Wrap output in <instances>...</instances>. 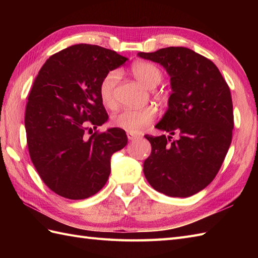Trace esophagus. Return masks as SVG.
<instances>
[{
    "instance_id": "obj_1",
    "label": "esophagus",
    "mask_w": 258,
    "mask_h": 258,
    "mask_svg": "<svg viewBox=\"0 0 258 258\" xmlns=\"http://www.w3.org/2000/svg\"><path fill=\"white\" fill-rule=\"evenodd\" d=\"M127 139L130 141H136V140L141 139V136L138 135V134H135V133H132V132H127Z\"/></svg>"
}]
</instances>
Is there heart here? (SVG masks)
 I'll return each instance as SVG.
<instances>
[{"instance_id":"heart-1","label":"heart","mask_w":258,"mask_h":258,"mask_svg":"<svg viewBox=\"0 0 258 258\" xmlns=\"http://www.w3.org/2000/svg\"><path fill=\"white\" fill-rule=\"evenodd\" d=\"M131 71H132L135 79H138L142 84L149 87V89H154L162 80L161 70L156 65L149 62H135L131 68ZM119 78L120 74L118 71L114 70L108 72L101 81L98 92H100L102 103L106 107L112 108L116 104L115 91H116ZM156 115V109L153 106H146L143 108H125L113 117V124L119 128L127 131V132L140 133L154 122Z\"/></svg>"}]
</instances>
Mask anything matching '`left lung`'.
I'll list each match as a JSON object with an SVG mask.
<instances>
[{"label": "left lung", "instance_id": "left-lung-1", "mask_svg": "<svg viewBox=\"0 0 258 258\" xmlns=\"http://www.w3.org/2000/svg\"><path fill=\"white\" fill-rule=\"evenodd\" d=\"M138 55L160 63L171 78L168 108L155 127L179 136L174 141L172 136H145L152 153L144 162V175L160 193L191 196L216 176L231 145V91L216 65L187 47Z\"/></svg>", "mask_w": 258, "mask_h": 258}]
</instances>
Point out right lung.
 <instances>
[{"instance_id":"add662e5","label":"right lung","mask_w":258,"mask_h":258,"mask_svg":"<svg viewBox=\"0 0 258 258\" xmlns=\"http://www.w3.org/2000/svg\"><path fill=\"white\" fill-rule=\"evenodd\" d=\"M126 57L98 45L76 44L47 59L33 82L25 109L27 147L48 188L70 200H84L106 184L111 156L127 144L122 128L85 136L108 115L100 84ZM91 130V128H90Z\"/></svg>"}]
</instances>
